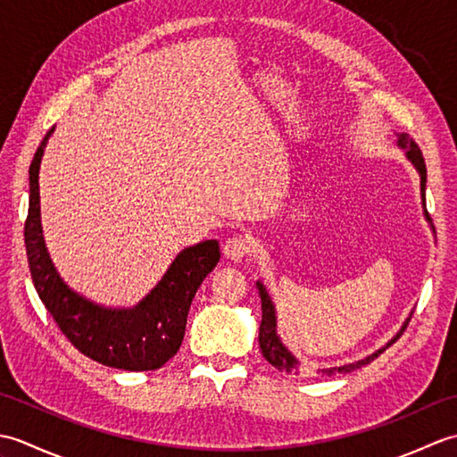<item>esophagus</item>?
<instances>
[{"label": "esophagus", "mask_w": 457, "mask_h": 457, "mask_svg": "<svg viewBox=\"0 0 457 457\" xmlns=\"http://www.w3.org/2000/svg\"><path fill=\"white\" fill-rule=\"evenodd\" d=\"M249 241L244 236H234L223 244V255L231 261H241L249 253Z\"/></svg>", "instance_id": "34e87169"}]
</instances>
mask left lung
Wrapping results in <instances>:
<instances>
[{
  "mask_svg": "<svg viewBox=\"0 0 457 457\" xmlns=\"http://www.w3.org/2000/svg\"><path fill=\"white\" fill-rule=\"evenodd\" d=\"M396 145L404 151V157L412 162V167L416 169L420 177V198H422V210H424V216L426 220L428 218V212H426V198H424V190H426V162L422 157V151L419 149V145H416L409 135L406 133H396ZM257 288H259V296H261V310H263V320H261V326H259V347L261 352H263V357L267 361L277 367L280 373H288V375H298L303 373V363L298 361V359L288 352V347L283 344V339L277 334V310H275V303L273 298L269 296L267 288L263 287L261 280H257ZM409 320L411 316L404 320V324L401 326L399 332H396L386 345L378 347L377 352H373L371 355H367L363 359H359V361L353 363H345V365H339V367H324V369H318V373L322 377H329V375H336V373H349L353 371V369L363 367L367 363H371L375 357L381 355L386 347L391 344H395L396 339L401 337V334L404 332V328L409 326Z\"/></svg>",
  "mask_w": 457,
  "mask_h": 457,
  "instance_id": "8db88e82",
  "label": "left lung"
}]
</instances>
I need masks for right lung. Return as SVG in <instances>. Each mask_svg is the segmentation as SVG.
<instances>
[{"instance_id":"1","label":"right lung","mask_w":457,"mask_h":457,"mask_svg":"<svg viewBox=\"0 0 457 457\" xmlns=\"http://www.w3.org/2000/svg\"><path fill=\"white\" fill-rule=\"evenodd\" d=\"M54 128L45 135L29 169L25 247L38 298L62 334L86 357L123 371H153L179 352L192 298L220 261L216 239L182 249L167 273L131 308L94 303L64 283L45 244L38 169Z\"/></svg>"}]
</instances>
